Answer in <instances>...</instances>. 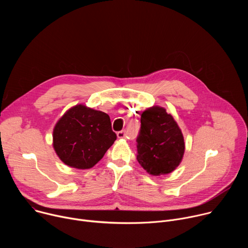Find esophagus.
<instances>
[{"instance_id": "obj_1", "label": "esophagus", "mask_w": 248, "mask_h": 248, "mask_svg": "<svg viewBox=\"0 0 248 248\" xmlns=\"http://www.w3.org/2000/svg\"><path fill=\"white\" fill-rule=\"evenodd\" d=\"M117 135H118L119 138H124L126 134H125V131H124V130H121V131H118Z\"/></svg>"}]
</instances>
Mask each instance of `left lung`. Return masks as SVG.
Instances as JSON below:
<instances>
[{"label": "left lung", "mask_w": 248, "mask_h": 248, "mask_svg": "<svg viewBox=\"0 0 248 248\" xmlns=\"http://www.w3.org/2000/svg\"><path fill=\"white\" fill-rule=\"evenodd\" d=\"M140 122L136 138L138 163L153 175L172 171L185 153L184 136L178 124L161 107L147 109Z\"/></svg>", "instance_id": "left-lung-1"}]
</instances>
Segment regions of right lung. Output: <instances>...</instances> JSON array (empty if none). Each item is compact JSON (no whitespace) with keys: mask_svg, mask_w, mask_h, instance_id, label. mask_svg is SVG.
I'll list each match as a JSON object with an SVG mask.
<instances>
[{"mask_svg":"<svg viewBox=\"0 0 248 248\" xmlns=\"http://www.w3.org/2000/svg\"><path fill=\"white\" fill-rule=\"evenodd\" d=\"M116 139L110 117L83 105L69 109L57 123L53 133L57 155L65 165L77 169L96 165Z\"/></svg>","mask_w":248,"mask_h":248,"instance_id":"add662e5","label":"right lung"}]
</instances>
